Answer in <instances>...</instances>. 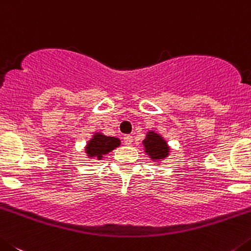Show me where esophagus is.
Returning <instances> with one entry per match:
<instances>
[{
  "label": "esophagus",
  "instance_id": "34e87169",
  "mask_svg": "<svg viewBox=\"0 0 251 251\" xmlns=\"http://www.w3.org/2000/svg\"><path fill=\"white\" fill-rule=\"evenodd\" d=\"M124 144L130 146L131 144H132V136H131V135H125V136H124Z\"/></svg>",
  "mask_w": 251,
  "mask_h": 251
}]
</instances>
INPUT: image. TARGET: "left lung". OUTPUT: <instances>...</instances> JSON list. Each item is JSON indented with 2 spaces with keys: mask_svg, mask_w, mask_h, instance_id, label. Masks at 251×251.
<instances>
[{
  "mask_svg": "<svg viewBox=\"0 0 251 251\" xmlns=\"http://www.w3.org/2000/svg\"><path fill=\"white\" fill-rule=\"evenodd\" d=\"M142 146H144V152L150 157L151 161L156 164H161L165 159L170 156L171 148L169 146L168 141L155 130L146 131L145 139L142 140Z\"/></svg>",
  "mask_w": 251,
  "mask_h": 251,
  "instance_id": "obj_1",
  "label": "left lung"
}]
</instances>
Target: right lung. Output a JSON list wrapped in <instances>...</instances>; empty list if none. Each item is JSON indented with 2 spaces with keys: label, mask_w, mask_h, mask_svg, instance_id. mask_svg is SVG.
Returning a JSON list of instances; mask_svg holds the SVG:
<instances>
[{
  "label": "right lung",
  "mask_w": 251,
  "mask_h": 251,
  "mask_svg": "<svg viewBox=\"0 0 251 251\" xmlns=\"http://www.w3.org/2000/svg\"><path fill=\"white\" fill-rule=\"evenodd\" d=\"M121 145V140L114 136H106L100 131H95L91 139L86 142L85 153L87 159L100 161L105 155Z\"/></svg>",
  "instance_id": "right-lung-1"
}]
</instances>
